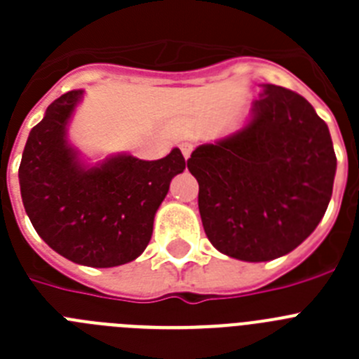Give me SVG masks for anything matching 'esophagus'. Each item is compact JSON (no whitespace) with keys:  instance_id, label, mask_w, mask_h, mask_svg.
Instances as JSON below:
<instances>
[{"instance_id":"1","label":"esophagus","mask_w":359,"mask_h":359,"mask_svg":"<svg viewBox=\"0 0 359 359\" xmlns=\"http://www.w3.org/2000/svg\"><path fill=\"white\" fill-rule=\"evenodd\" d=\"M180 149H182L185 160H189L190 154H192V149H194V145L190 144V142H182V144H180Z\"/></svg>"}]
</instances>
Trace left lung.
<instances>
[{"label": "left lung", "mask_w": 359, "mask_h": 359, "mask_svg": "<svg viewBox=\"0 0 359 359\" xmlns=\"http://www.w3.org/2000/svg\"><path fill=\"white\" fill-rule=\"evenodd\" d=\"M187 167L199 183V214L214 248L266 262L293 252L318 226L336 154L327 123L306 98L262 84L246 126L196 147Z\"/></svg>", "instance_id": "8db88e82"}]
</instances>
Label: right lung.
<instances>
[{"instance_id": "right-lung-1", "label": "right lung", "mask_w": 359, "mask_h": 359, "mask_svg": "<svg viewBox=\"0 0 359 359\" xmlns=\"http://www.w3.org/2000/svg\"><path fill=\"white\" fill-rule=\"evenodd\" d=\"M84 90L53 100L32 129L19 165L25 210L41 239L68 261L113 268L140 257L154 215L185 158L174 147L161 160L116 154L88 165L68 142V123Z\"/></svg>"}]
</instances>
